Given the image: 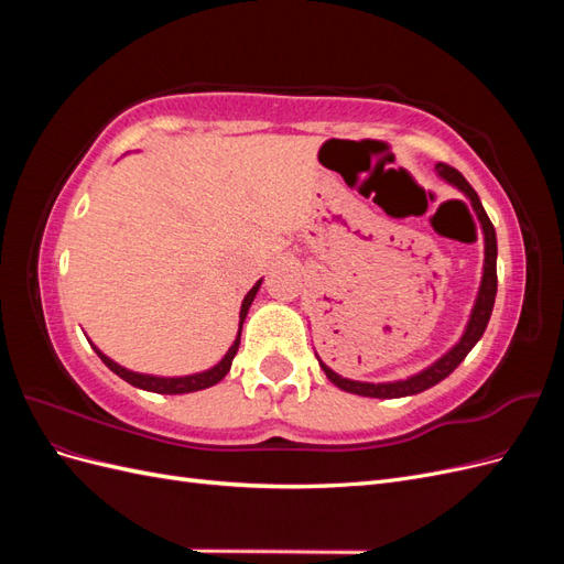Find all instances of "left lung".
<instances>
[{
    "label": "left lung",
    "instance_id": "obj_1",
    "mask_svg": "<svg viewBox=\"0 0 564 564\" xmlns=\"http://www.w3.org/2000/svg\"><path fill=\"white\" fill-rule=\"evenodd\" d=\"M435 172L440 178H445L447 183L456 185L460 193H464L473 209L480 218L482 224V232H485V270H482V282H480V292H477L475 305H473V313L470 319L466 324V332L460 336L458 344L440 357L437 362H433L429 369H423L414 377H409L404 381H392V383H365V381H350L338 377L336 371H332L327 365H324L319 357V367L327 373V379L338 386L340 390L346 392H355V395H365V398H379V400H392V398H406V395H416V392H423L433 388L435 383H440L442 379H447L449 373L466 360V355L473 350V346L477 340L482 338L485 329H487V322L491 317V308H494V299H497V232H494L491 220L482 207L480 197L473 191V185L460 176V172H456L454 166L445 164V162H437L435 164Z\"/></svg>",
    "mask_w": 564,
    "mask_h": 564
}]
</instances>
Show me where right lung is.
<instances>
[{
  "mask_svg": "<svg viewBox=\"0 0 564 564\" xmlns=\"http://www.w3.org/2000/svg\"><path fill=\"white\" fill-rule=\"evenodd\" d=\"M259 286H261V280L256 282V284L249 289V294H247V296H245V301H242V311H240V332H237L235 344L228 348V352H226L224 360H220L216 367H212V369H207V371L193 373V377H174V379H169V377H166V379H164V377H150V373H135V371H129V369H124V367H119L117 362H112V360H110L108 355L100 352L96 346H94V350L98 352L100 360H104V365H106L110 371H115L119 379H124L127 383H131V386H135V388H141V390L162 392V395H183V392H195V390L212 388V386H216V383H218L220 379H224L226 373L230 371L232 357L237 355V348H240V336H242V324H245V317H247V313H249V305H251V301H253L256 292H259Z\"/></svg>",
  "mask_w": 564,
  "mask_h": 564,
  "instance_id": "right-lung-1",
  "label": "right lung"
}]
</instances>
